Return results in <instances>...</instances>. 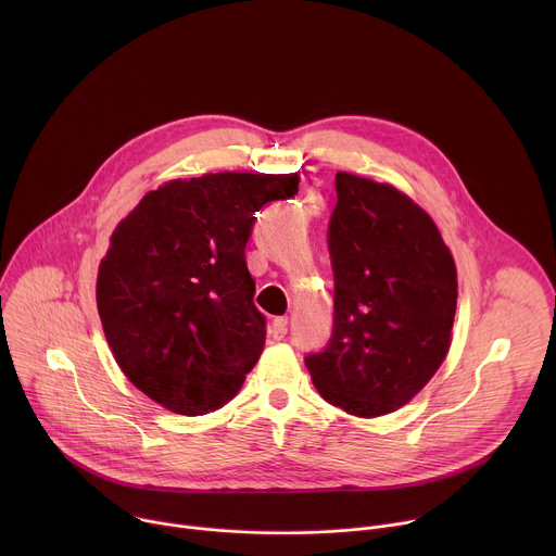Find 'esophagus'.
<instances>
[{"label": "esophagus", "mask_w": 556, "mask_h": 556, "mask_svg": "<svg viewBox=\"0 0 556 556\" xmlns=\"http://www.w3.org/2000/svg\"><path fill=\"white\" fill-rule=\"evenodd\" d=\"M268 332H270V337L275 341H281L286 337V332H288V319H286V316H277V319H273Z\"/></svg>", "instance_id": "esophagus-1"}]
</instances>
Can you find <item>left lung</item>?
Instances as JSON below:
<instances>
[{
	"label": "left lung",
	"mask_w": 556,
	"mask_h": 556,
	"mask_svg": "<svg viewBox=\"0 0 556 556\" xmlns=\"http://www.w3.org/2000/svg\"><path fill=\"white\" fill-rule=\"evenodd\" d=\"M337 195L334 332L305 367L330 405L378 418L405 407L446 358L457 270L440 228L407 193L339 172Z\"/></svg>",
	"instance_id": "1"
}]
</instances>
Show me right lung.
Masks as SVG:
<instances>
[{
  "instance_id": "1",
  "label": "right lung",
  "mask_w": 556,
  "mask_h": 556,
  "mask_svg": "<svg viewBox=\"0 0 556 556\" xmlns=\"http://www.w3.org/2000/svg\"><path fill=\"white\" fill-rule=\"evenodd\" d=\"M299 174L219 172L144 193L99 264L97 307L129 382L180 416L222 409L266 343L244 249L260 211Z\"/></svg>"
}]
</instances>
